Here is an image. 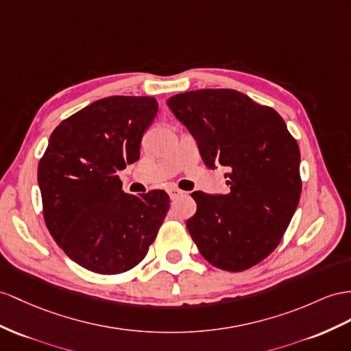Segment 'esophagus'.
<instances>
[{
	"mask_svg": "<svg viewBox=\"0 0 351 351\" xmlns=\"http://www.w3.org/2000/svg\"><path fill=\"white\" fill-rule=\"evenodd\" d=\"M167 193H169V197L172 200H176L178 197H181L182 194H184V191L182 190H179V188H175V186H170L169 190H167Z\"/></svg>",
	"mask_w": 351,
	"mask_h": 351,
	"instance_id": "34e87169",
	"label": "esophagus"
}]
</instances>
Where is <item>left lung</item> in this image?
I'll use <instances>...</instances> for the list:
<instances>
[{"label": "left lung", "instance_id": "obj_1", "mask_svg": "<svg viewBox=\"0 0 351 351\" xmlns=\"http://www.w3.org/2000/svg\"><path fill=\"white\" fill-rule=\"evenodd\" d=\"M167 105L199 143L204 165L227 167L230 193H193L186 228L202 256L226 271L259 264L282 241L300 203L298 142L273 108L232 88H202Z\"/></svg>", "mask_w": 351, "mask_h": 351}]
</instances>
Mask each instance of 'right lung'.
<instances>
[{"mask_svg":"<svg viewBox=\"0 0 351 351\" xmlns=\"http://www.w3.org/2000/svg\"><path fill=\"white\" fill-rule=\"evenodd\" d=\"M158 110L149 96H110L53 130L38 163L43 215L58 246L88 271L121 274L147 256L170 199L133 195L119 170L139 160L142 134Z\"/></svg>","mask_w":351,"mask_h":351,"instance_id":"1","label":"right lung"}]
</instances>
